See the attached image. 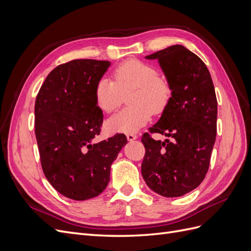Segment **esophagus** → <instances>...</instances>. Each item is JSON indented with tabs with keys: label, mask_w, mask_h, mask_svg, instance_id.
<instances>
[{
	"label": "esophagus",
	"mask_w": 251,
	"mask_h": 251,
	"mask_svg": "<svg viewBox=\"0 0 251 251\" xmlns=\"http://www.w3.org/2000/svg\"><path fill=\"white\" fill-rule=\"evenodd\" d=\"M137 138H138L137 135H135V134H126V139L128 141H134V140H136Z\"/></svg>",
	"instance_id": "1"
}]
</instances>
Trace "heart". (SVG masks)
<instances>
[{"instance_id": "heart-1", "label": "heart", "mask_w": 251, "mask_h": 251, "mask_svg": "<svg viewBox=\"0 0 251 251\" xmlns=\"http://www.w3.org/2000/svg\"><path fill=\"white\" fill-rule=\"evenodd\" d=\"M114 82L101 78L96 83L94 100L103 113L115 111L124 95L132 91L127 102L131 107L118 112L105 124L111 133L137 132L146 126L151 114L161 113L171 98V87L164 78L158 76L155 67L138 59L126 60L113 73Z\"/></svg>"}]
</instances>
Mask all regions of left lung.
I'll return each mask as SVG.
<instances>
[{
	"label": "left lung",
	"mask_w": 251,
	"mask_h": 251,
	"mask_svg": "<svg viewBox=\"0 0 251 251\" xmlns=\"http://www.w3.org/2000/svg\"><path fill=\"white\" fill-rule=\"evenodd\" d=\"M147 59H157L171 87L170 101L146 133L141 174L147 185L168 198L181 197L200 185L210 162L217 134L218 102L210 73L203 60L182 45H174Z\"/></svg>",
	"instance_id": "obj_1"
}]
</instances>
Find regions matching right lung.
<instances>
[{
	"instance_id": "obj_1",
	"label": "right lung",
	"mask_w": 251,
	"mask_h": 251,
	"mask_svg": "<svg viewBox=\"0 0 251 251\" xmlns=\"http://www.w3.org/2000/svg\"><path fill=\"white\" fill-rule=\"evenodd\" d=\"M110 66L95 59L59 65L36 96L35 137L43 172L59 194L72 200H88L104 191L111 165L127 142L124 134L93 142L103 120L94 90Z\"/></svg>"
}]
</instances>
